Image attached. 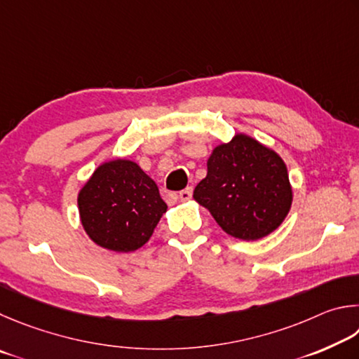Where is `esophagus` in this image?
<instances>
[{
	"label": "esophagus",
	"mask_w": 359,
	"mask_h": 359,
	"mask_svg": "<svg viewBox=\"0 0 359 359\" xmlns=\"http://www.w3.org/2000/svg\"><path fill=\"white\" fill-rule=\"evenodd\" d=\"M192 197V187H186V189H183L180 192V198L183 200V202H187V200H191Z\"/></svg>",
	"instance_id": "obj_1"
}]
</instances>
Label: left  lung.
Segmentation results:
<instances>
[{
  "mask_svg": "<svg viewBox=\"0 0 359 359\" xmlns=\"http://www.w3.org/2000/svg\"><path fill=\"white\" fill-rule=\"evenodd\" d=\"M208 173L194 198L225 233L255 241L274 231L290 211L293 192L282 157L246 134L212 149Z\"/></svg>",
  "mask_w": 359,
  "mask_h": 359,
  "instance_id": "8db88e82",
  "label": "left lung"
}]
</instances>
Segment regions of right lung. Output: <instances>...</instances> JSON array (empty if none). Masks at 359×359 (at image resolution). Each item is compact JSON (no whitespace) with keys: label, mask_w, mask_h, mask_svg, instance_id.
I'll return each mask as SVG.
<instances>
[{"label":"right lung","mask_w":359,"mask_h":359,"mask_svg":"<svg viewBox=\"0 0 359 359\" xmlns=\"http://www.w3.org/2000/svg\"><path fill=\"white\" fill-rule=\"evenodd\" d=\"M77 202L88 236L115 252L142 248L167 211L157 184L128 159L99 165L80 189Z\"/></svg>","instance_id":"add662e5"}]
</instances>
